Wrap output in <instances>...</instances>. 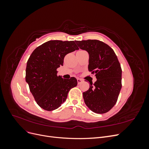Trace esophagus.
I'll list each match as a JSON object with an SVG mask.
<instances>
[{
	"label": "esophagus",
	"mask_w": 149,
	"mask_h": 149,
	"mask_svg": "<svg viewBox=\"0 0 149 149\" xmlns=\"http://www.w3.org/2000/svg\"><path fill=\"white\" fill-rule=\"evenodd\" d=\"M77 81H78V84H79L81 83V82L83 81V80H82V79H79V78H78V79H77Z\"/></svg>",
	"instance_id": "obj_1"
}]
</instances>
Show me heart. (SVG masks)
<instances>
[{
    "mask_svg": "<svg viewBox=\"0 0 149 149\" xmlns=\"http://www.w3.org/2000/svg\"><path fill=\"white\" fill-rule=\"evenodd\" d=\"M81 51H83V50H80V51H79V52H81Z\"/></svg>",
    "mask_w": 149,
    "mask_h": 149,
    "instance_id": "b5f03b06",
    "label": "heart"
}]
</instances>
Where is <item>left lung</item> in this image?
I'll use <instances>...</instances> for the list:
<instances>
[{"label":"left lung","mask_w":149,"mask_h":149,"mask_svg":"<svg viewBox=\"0 0 149 149\" xmlns=\"http://www.w3.org/2000/svg\"><path fill=\"white\" fill-rule=\"evenodd\" d=\"M79 48L89 53L88 70L96 81L90 83L83 93L84 102L94 112L104 114L118 101L122 88V69L116 53L108 45L97 40L76 41Z\"/></svg>","instance_id":"obj_1"}]
</instances>
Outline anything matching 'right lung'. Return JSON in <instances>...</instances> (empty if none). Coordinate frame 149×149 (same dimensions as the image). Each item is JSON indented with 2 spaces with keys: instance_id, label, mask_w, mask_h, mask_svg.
Instances as JSON below:
<instances>
[{
  "instance_id": "obj_1",
  "label": "right lung",
  "mask_w": 149,
  "mask_h": 149,
  "mask_svg": "<svg viewBox=\"0 0 149 149\" xmlns=\"http://www.w3.org/2000/svg\"><path fill=\"white\" fill-rule=\"evenodd\" d=\"M74 41L50 40L35 49L26 63L25 80L37 104L51 111L61 106L70 90L77 86L76 79L57 76L68 53L78 49Z\"/></svg>"
}]
</instances>
